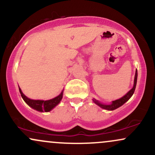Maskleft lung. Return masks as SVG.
Returning a JSON list of instances; mask_svg holds the SVG:
<instances>
[{
  "instance_id": "left-lung-1",
  "label": "left lung",
  "mask_w": 155,
  "mask_h": 155,
  "mask_svg": "<svg viewBox=\"0 0 155 155\" xmlns=\"http://www.w3.org/2000/svg\"><path fill=\"white\" fill-rule=\"evenodd\" d=\"M137 76L138 74H137V70L135 73V77H134V83L133 88H132L131 90L127 93V94H125L123 97L118 99V100H114V101L112 102V103L110 104V105H105V104L100 103V102L97 101V100H96L95 99H93V102H94L96 105L100 106V107L102 108V109L107 110H114L117 109L118 107H120V106L124 105L125 102H127L128 100L131 97V96L133 95L134 91H135V89H136V86H137Z\"/></svg>"
}]
</instances>
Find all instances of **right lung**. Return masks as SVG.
I'll return each instance as SVG.
<instances>
[{"label":"right lung","mask_w":155,"mask_h":155,"mask_svg":"<svg viewBox=\"0 0 155 155\" xmlns=\"http://www.w3.org/2000/svg\"><path fill=\"white\" fill-rule=\"evenodd\" d=\"M18 89H19L20 94H21V97L23 98L24 102L27 104L29 107H31L33 109L36 110L37 111L40 112H49L53 108H54L57 105H58L61 102V100H62L63 98V92L59 94L58 96H57L56 97L51 99V100H31V99L28 98L27 97H26L23 94V92H21V89L18 87Z\"/></svg>","instance_id":"add662e5"}]
</instances>
